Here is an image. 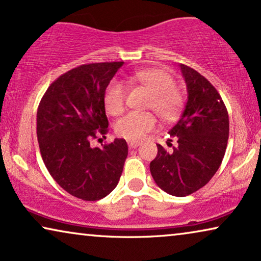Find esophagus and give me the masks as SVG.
Segmentation results:
<instances>
[{"label": "esophagus", "mask_w": 261, "mask_h": 261, "mask_svg": "<svg viewBox=\"0 0 261 261\" xmlns=\"http://www.w3.org/2000/svg\"><path fill=\"white\" fill-rule=\"evenodd\" d=\"M139 145H140L139 141H128V147L129 148H137Z\"/></svg>", "instance_id": "1"}]
</instances>
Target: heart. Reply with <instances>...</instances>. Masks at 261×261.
Here are the masks:
<instances>
[{"label": "heart", "mask_w": 261, "mask_h": 261, "mask_svg": "<svg viewBox=\"0 0 261 261\" xmlns=\"http://www.w3.org/2000/svg\"><path fill=\"white\" fill-rule=\"evenodd\" d=\"M130 84L141 85L151 92L147 108L153 109L164 120H172L180 113L184 103L181 91L174 85L169 72L158 67L134 71L128 77ZM106 112L112 116H119L126 108V89L119 81H112L103 95ZM158 120L152 113H132L115 124L119 137L129 141L141 140L146 134L155 129Z\"/></svg>", "instance_id": "1"}]
</instances>
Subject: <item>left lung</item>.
Segmentation results:
<instances>
[{"label": "left lung", "instance_id": "obj_1", "mask_svg": "<svg viewBox=\"0 0 261 261\" xmlns=\"http://www.w3.org/2000/svg\"><path fill=\"white\" fill-rule=\"evenodd\" d=\"M188 90V102L176 126L169 133L177 137V147L167 152L158 146L149 164L156 185L167 194L184 197L212 179L222 163L229 137L226 106L213 84L197 71L179 65Z\"/></svg>", "mask_w": 261, "mask_h": 261}]
</instances>
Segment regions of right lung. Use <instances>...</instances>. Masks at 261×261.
Returning <instances> with one entry per match:
<instances>
[{
	"label": "right lung",
	"mask_w": 261,
	"mask_h": 261,
	"mask_svg": "<svg viewBox=\"0 0 261 261\" xmlns=\"http://www.w3.org/2000/svg\"><path fill=\"white\" fill-rule=\"evenodd\" d=\"M123 62L84 64L49 85L39 103L37 137L46 169L66 192L98 201L116 188L128 154L124 139L102 148L90 142L108 132L103 95Z\"/></svg>",
	"instance_id": "obj_1"
}]
</instances>
